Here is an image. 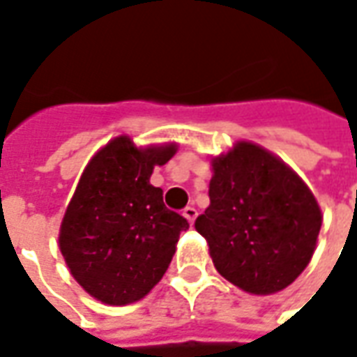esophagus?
Here are the masks:
<instances>
[{"label": "esophagus", "instance_id": "obj_1", "mask_svg": "<svg viewBox=\"0 0 357 357\" xmlns=\"http://www.w3.org/2000/svg\"><path fill=\"white\" fill-rule=\"evenodd\" d=\"M183 215H185L187 218V221H189V223H195V219H197V208H192V206H187L185 210H183Z\"/></svg>", "mask_w": 357, "mask_h": 357}]
</instances>
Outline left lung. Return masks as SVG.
Instances as JSON below:
<instances>
[{
  "mask_svg": "<svg viewBox=\"0 0 357 357\" xmlns=\"http://www.w3.org/2000/svg\"><path fill=\"white\" fill-rule=\"evenodd\" d=\"M212 166L210 206L195 227L218 273L255 295L287 287L316 250L321 212L312 191L284 160L250 142Z\"/></svg>",
  "mask_w": 357,
  "mask_h": 357,
  "instance_id": "8db88e82",
  "label": "left lung"
}]
</instances>
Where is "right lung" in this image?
<instances>
[{"mask_svg": "<svg viewBox=\"0 0 357 357\" xmlns=\"http://www.w3.org/2000/svg\"><path fill=\"white\" fill-rule=\"evenodd\" d=\"M178 145L138 149L119 136L91 158L60 225V252L79 286L105 305L144 299L170 265L185 218L149 183Z\"/></svg>", "mask_w": 357, "mask_h": 357, "instance_id": "obj_1", "label": "right lung"}]
</instances>
